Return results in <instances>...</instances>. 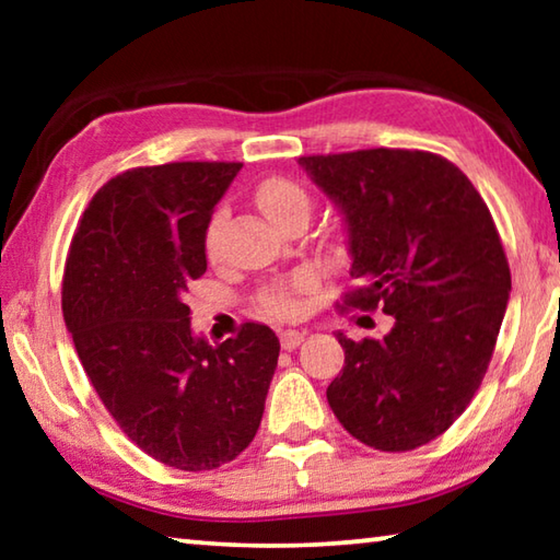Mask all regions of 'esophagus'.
Here are the masks:
<instances>
[{"mask_svg":"<svg viewBox=\"0 0 560 560\" xmlns=\"http://www.w3.org/2000/svg\"><path fill=\"white\" fill-rule=\"evenodd\" d=\"M303 338H306V330H283V334L279 336L283 350L299 348L303 343Z\"/></svg>","mask_w":560,"mask_h":560,"instance_id":"esophagus-1","label":"esophagus"}]
</instances>
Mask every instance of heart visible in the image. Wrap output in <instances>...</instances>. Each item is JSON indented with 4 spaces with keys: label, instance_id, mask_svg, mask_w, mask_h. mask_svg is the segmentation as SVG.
I'll use <instances>...</instances> for the list:
<instances>
[{
    "label": "heart",
    "instance_id": "1",
    "mask_svg": "<svg viewBox=\"0 0 560 560\" xmlns=\"http://www.w3.org/2000/svg\"><path fill=\"white\" fill-rule=\"evenodd\" d=\"M254 202L267 217L271 224H287L291 220H308L311 214V195L299 183L289 177H267L259 187L254 189ZM220 234H222V217L214 214L210 226L205 232V252L210 259L220 254ZM306 287V279L299 277L287 287H271L261 291V311L273 318H293L299 314V301L293 299V291Z\"/></svg>",
    "mask_w": 560,
    "mask_h": 560
}]
</instances>
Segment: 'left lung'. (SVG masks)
Returning <instances> with one entry per match:
<instances>
[{"label":"left lung","instance_id":"left-lung-1","mask_svg":"<svg viewBox=\"0 0 560 560\" xmlns=\"http://www.w3.org/2000/svg\"><path fill=\"white\" fill-rule=\"evenodd\" d=\"M299 165L346 217L353 277L346 306L383 308V338L350 340L326 397L368 447L410 452L467 410L494 353L511 271L469 177L424 150L306 155Z\"/></svg>","mask_w":560,"mask_h":560}]
</instances>
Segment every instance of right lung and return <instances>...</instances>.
<instances>
[{
	"instance_id": "add662e5",
	"label": "right lung",
	"mask_w": 560,
	"mask_h": 560,
	"mask_svg": "<svg viewBox=\"0 0 560 560\" xmlns=\"http://www.w3.org/2000/svg\"><path fill=\"white\" fill-rule=\"evenodd\" d=\"M242 163H167L108 179L83 212L61 308L93 390L150 457L217 469L249 447L277 371L279 338L244 324L210 346L189 328L205 232Z\"/></svg>"
}]
</instances>
